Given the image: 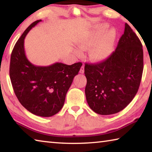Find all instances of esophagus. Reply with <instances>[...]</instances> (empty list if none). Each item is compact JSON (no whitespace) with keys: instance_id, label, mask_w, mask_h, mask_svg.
Segmentation results:
<instances>
[{"instance_id":"obj_1","label":"esophagus","mask_w":152,"mask_h":152,"mask_svg":"<svg viewBox=\"0 0 152 152\" xmlns=\"http://www.w3.org/2000/svg\"><path fill=\"white\" fill-rule=\"evenodd\" d=\"M84 72V66H82V67L80 68V73L83 74Z\"/></svg>"}]
</instances>
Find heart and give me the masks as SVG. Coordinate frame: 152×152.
<instances>
[{"label":"heart","mask_w":152,"mask_h":152,"mask_svg":"<svg viewBox=\"0 0 152 152\" xmlns=\"http://www.w3.org/2000/svg\"><path fill=\"white\" fill-rule=\"evenodd\" d=\"M107 27V24L102 25L93 32L82 35L77 41L78 47L82 50L92 47L89 51V58L94 62L104 60L113 51L116 39V31L110 29L102 36Z\"/></svg>","instance_id":"b5f03b06"}]
</instances>
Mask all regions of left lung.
Segmentation results:
<instances>
[{
	"label": "left lung",
	"instance_id": "8db88e82",
	"mask_svg": "<svg viewBox=\"0 0 152 152\" xmlns=\"http://www.w3.org/2000/svg\"><path fill=\"white\" fill-rule=\"evenodd\" d=\"M143 70V52L140 39L127 23L117 47L109 58L87 64L84 74L86 101L91 109L102 115L124 109L138 91Z\"/></svg>",
	"mask_w": 152,
	"mask_h": 152
}]
</instances>
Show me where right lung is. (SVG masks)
<instances>
[{
	"label": "right lung",
	"instance_id": "1",
	"mask_svg": "<svg viewBox=\"0 0 152 152\" xmlns=\"http://www.w3.org/2000/svg\"><path fill=\"white\" fill-rule=\"evenodd\" d=\"M42 20L31 24L15 45L10 61L9 74L15 94L20 103L30 113L49 117L63 107L66 95L82 64L55 63L37 66L27 60L24 39L28 32Z\"/></svg>",
	"mask_w": 152,
	"mask_h": 152
}]
</instances>
